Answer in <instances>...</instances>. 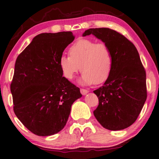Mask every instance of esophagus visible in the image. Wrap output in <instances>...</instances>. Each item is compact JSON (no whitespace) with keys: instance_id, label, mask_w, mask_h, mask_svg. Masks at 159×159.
Segmentation results:
<instances>
[{"instance_id":"obj_1","label":"esophagus","mask_w":159,"mask_h":159,"mask_svg":"<svg viewBox=\"0 0 159 159\" xmlns=\"http://www.w3.org/2000/svg\"><path fill=\"white\" fill-rule=\"evenodd\" d=\"M80 92H81L82 95H86L87 93H89V91L84 89H80Z\"/></svg>"}]
</instances>
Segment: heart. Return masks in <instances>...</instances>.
I'll return each mask as SVG.
<instances>
[{"instance_id": "obj_1", "label": "heart", "mask_w": 159, "mask_h": 159, "mask_svg": "<svg viewBox=\"0 0 159 159\" xmlns=\"http://www.w3.org/2000/svg\"><path fill=\"white\" fill-rule=\"evenodd\" d=\"M70 56H62L59 66L66 79L71 80L81 68L82 84H100L110 77L113 59L111 48L105 43L82 39L75 42L69 48Z\"/></svg>"}]
</instances>
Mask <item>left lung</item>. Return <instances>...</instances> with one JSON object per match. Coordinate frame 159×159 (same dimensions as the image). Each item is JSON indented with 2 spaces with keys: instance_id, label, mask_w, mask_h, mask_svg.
<instances>
[{
  "instance_id": "8db88e82",
  "label": "left lung",
  "mask_w": 159,
  "mask_h": 159,
  "mask_svg": "<svg viewBox=\"0 0 159 159\" xmlns=\"http://www.w3.org/2000/svg\"><path fill=\"white\" fill-rule=\"evenodd\" d=\"M90 34L107 44L113 59L110 77L93 91L99 102L93 115L109 130L125 129L138 118L147 97L146 72L139 53L130 41L111 29H89L82 36Z\"/></svg>"
}]
</instances>
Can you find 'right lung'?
Here are the masks:
<instances>
[{
  "label": "right lung",
  "mask_w": 159,
  "mask_h": 159,
  "mask_svg": "<svg viewBox=\"0 0 159 159\" xmlns=\"http://www.w3.org/2000/svg\"><path fill=\"white\" fill-rule=\"evenodd\" d=\"M74 39L71 32L40 34L15 62L10 84L13 110L21 123L38 136L62 130L72 103L82 97L79 88L62 77L59 66L62 52Z\"/></svg>",
  "instance_id": "add662e5"
}]
</instances>
